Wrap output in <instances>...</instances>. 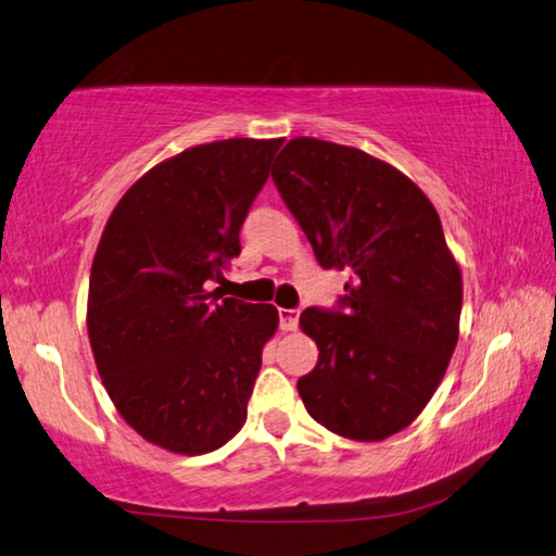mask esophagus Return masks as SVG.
Instances as JSON below:
<instances>
[{"label": "esophagus", "mask_w": 556, "mask_h": 556, "mask_svg": "<svg viewBox=\"0 0 556 556\" xmlns=\"http://www.w3.org/2000/svg\"><path fill=\"white\" fill-rule=\"evenodd\" d=\"M299 326V309H279V329L294 331Z\"/></svg>", "instance_id": "obj_1"}]
</instances>
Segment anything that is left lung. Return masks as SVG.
I'll return each instance as SVG.
<instances>
[{"instance_id": "obj_1", "label": "left lung", "mask_w": 556, "mask_h": 556, "mask_svg": "<svg viewBox=\"0 0 556 556\" xmlns=\"http://www.w3.org/2000/svg\"><path fill=\"white\" fill-rule=\"evenodd\" d=\"M316 262L346 271L337 309H304L319 346L296 381L331 433L383 440L433 399L457 343L463 277L443 225L416 182L358 148L294 138L271 167Z\"/></svg>"}]
</instances>
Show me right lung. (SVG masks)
Listing matches in <instances>:
<instances>
[{
  "label": "right lung",
  "mask_w": 556,
  "mask_h": 556,
  "mask_svg": "<svg viewBox=\"0 0 556 556\" xmlns=\"http://www.w3.org/2000/svg\"><path fill=\"white\" fill-rule=\"evenodd\" d=\"M285 143L230 138L167 157L113 210L88 281V339L123 420L180 455L223 447L275 337L271 304L207 292Z\"/></svg>",
  "instance_id": "1"
}]
</instances>
